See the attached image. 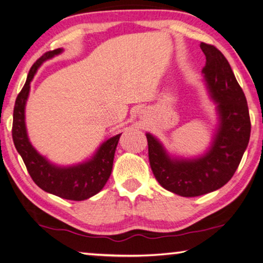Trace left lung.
Here are the masks:
<instances>
[{
    "label": "left lung",
    "instance_id": "left-lung-1",
    "mask_svg": "<svg viewBox=\"0 0 263 263\" xmlns=\"http://www.w3.org/2000/svg\"><path fill=\"white\" fill-rule=\"evenodd\" d=\"M206 58L203 67L211 96L218 103L220 127L211 149L196 160H171L149 133V164L164 189L183 197H196L221 188L232 179L251 137V118L246 97L229 61L216 46L201 43Z\"/></svg>",
    "mask_w": 263,
    "mask_h": 263
}]
</instances>
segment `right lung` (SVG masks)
<instances>
[{"mask_svg":"<svg viewBox=\"0 0 263 263\" xmlns=\"http://www.w3.org/2000/svg\"><path fill=\"white\" fill-rule=\"evenodd\" d=\"M61 51V48H57L44 53L30 68L24 87L17 95L15 102L11 130L12 140L17 152L23 159L31 179L39 188L61 198L83 201L100 193L109 180L112 171L115 151L121 135L103 142L90 161L68 168H60L53 166L32 147L26 135L24 122V110L30 90V82L32 81L42 62L59 54Z\"/></svg>","mask_w":263,"mask_h":263,"instance_id":"add662e5","label":"right lung"}]
</instances>
